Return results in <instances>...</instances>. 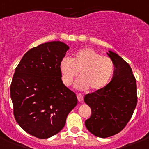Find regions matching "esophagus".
<instances>
[{
  "instance_id": "1",
  "label": "esophagus",
  "mask_w": 149,
  "mask_h": 149,
  "mask_svg": "<svg viewBox=\"0 0 149 149\" xmlns=\"http://www.w3.org/2000/svg\"><path fill=\"white\" fill-rule=\"evenodd\" d=\"M77 100H78V101L80 102H81L83 100V96L81 94V93H77Z\"/></svg>"
}]
</instances>
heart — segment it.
<instances>
[{
	"label": "heart",
	"instance_id": "heart-1",
	"mask_svg": "<svg viewBox=\"0 0 149 149\" xmlns=\"http://www.w3.org/2000/svg\"><path fill=\"white\" fill-rule=\"evenodd\" d=\"M63 84L69 86L78 74L75 87L85 90L90 87L93 91H100L107 86L115 70L114 63L110 58L102 56L91 48H83L77 51L72 59L64 57L59 64Z\"/></svg>",
	"mask_w": 149,
	"mask_h": 149
}]
</instances>
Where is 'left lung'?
Returning <instances> with one entry per match:
<instances>
[{
  "label": "left lung",
  "mask_w": 149,
  "mask_h": 149,
  "mask_svg": "<svg viewBox=\"0 0 149 149\" xmlns=\"http://www.w3.org/2000/svg\"><path fill=\"white\" fill-rule=\"evenodd\" d=\"M107 54L115 66L112 80L103 89L84 97L91 109L85 125L93 135L102 138L118 134L125 127L137 102L136 80L130 66L115 52Z\"/></svg>",
  "instance_id": "8db88e82"
}]
</instances>
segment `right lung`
Masks as SVG:
<instances>
[{
    "label": "right lung",
    "mask_w": 149,
    "mask_h": 149,
    "mask_svg": "<svg viewBox=\"0 0 149 149\" xmlns=\"http://www.w3.org/2000/svg\"><path fill=\"white\" fill-rule=\"evenodd\" d=\"M69 48L58 41L39 45L28 50L15 69L10 86L14 116L22 130L38 138L58 133L77 104L59 69Z\"/></svg>",
    "instance_id": "add662e5"
}]
</instances>
